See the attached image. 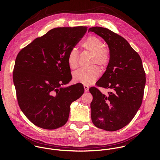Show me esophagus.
I'll use <instances>...</instances> for the list:
<instances>
[{"mask_svg":"<svg viewBox=\"0 0 160 160\" xmlns=\"http://www.w3.org/2000/svg\"><path fill=\"white\" fill-rule=\"evenodd\" d=\"M83 87H84V90H85V92H88V89H89L88 86H87V85H84V86H83Z\"/></svg>","mask_w":160,"mask_h":160,"instance_id":"esophagus-1","label":"esophagus"}]
</instances>
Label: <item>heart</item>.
<instances>
[{
  "label": "heart",
  "mask_w": 160,
  "mask_h": 160,
  "mask_svg": "<svg viewBox=\"0 0 160 160\" xmlns=\"http://www.w3.org/2000/svg\"><path fill=\"white\" fill-rule=\"evenodd\" d=\"M102 40L97 37L90 36L81 43L82 49L92 56L90 64H98L101 67L106 66L109 60L108 51L103 48ZM78 54L75 49H72L68 54L67 61L71 69H75L78 66ZM100 69L97 66H92L87 69H81L74 73L73 80L85 85L92 83L99 76Z\"/></svg>",
  "instance_id": "heart-1"
}]
</instances>
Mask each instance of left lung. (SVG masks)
<instances>
[{
	"label": "left lung",
	"instance_id": "obj_1",
	"mask_svg": "<svg viewBox=\"0 0 160 160\" xmlns=\"http://www.w3.org/2000/svg\"><path fill=\"white\" fill-rule=\"evenodd\" d=\"M102 38L109 49L106 70L97 82L98 87L110 88L108 95L96 87L89 88L94 125L106 131H116L128 125L141 106L146 73L139 54L120 35L102 27L90 28Z\"/></svg>",
	"mask_w": 160,
	"mask_h": 160
}]
</instances>
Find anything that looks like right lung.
I'll list each match as a JSON object with an SVG mask.
<instances>
[{"mask_svg":"<svg viewBox=\"0 0 160 160\" xmlns=\"http://www.w3.org/2000/svg\"><path fill=\"white\" fill-rule=\"evenodd\" d=\"M87 27L51 30L18 53L13 72L18 104L34 125L53 130L63 126L71 104L84 92L81 84L62 85L72 80L67 58L87 30Z\"/></svg>","mask_w":160,"mask_h":160,"instance_id":"right-lung-1","label":"right lung"}]
</instances>
